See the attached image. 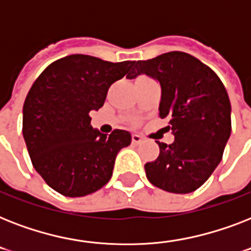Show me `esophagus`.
<instances>
[{
  "instance_id": "obj_1",
  "label": "esophagus",
  "mask_w": 251,
  "mask_h": 251,
  "mask_svg": "<svg viewBox=\"0 0 251 251\" xmlns=\"http://www.w3.org/2000/svg\"><path fill=\"white\" fill-rule=\"evenodd\" d=\"M131 141H133L134 145H138V143H141V142H142L141 135H138V134H133V135H131Z\"/></svg>"
}]
</instances>
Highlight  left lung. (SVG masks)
<instances>
[{
	"label": "left lung",
	"mask_w": 251,
	"mask_h": 251,
	"mask_svg": "<svg viewBox=\"0 0 251 251\" xmlns=\"http://www.w3.org/2000/svg\"><path fill=\"white\" fill-rule=\"evenodd\" d=\"M141 74L161 87L160 118H168L175 135L172 145L157 142L160 153L146 163L152 185L169 193L197 190L222 161L230 137V101L212 69L183 52H168L152 60L138 61L127 78Z\"/></svg>",
	"instance_id": "left-lung-1"
}]
</instances>
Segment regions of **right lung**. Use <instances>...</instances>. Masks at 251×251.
Masks as SVG:
<instances>
[{
  "label": "right lung",
  "instance_id": "add662e5",
  "mask_svg": "<svg viewBox=\"0 0 251 251\" xmlns=\"http://www.w3.org/2000/svg\"><path fill=\"white\" fill-rule=\"evenodd\" d=\"M135 61L109 62L86 54L54 61L33 82L23 105V138L33 168L65 197H84L112 177L118 151L131 143L125 130L109 135L91 126L109 87Z\"/></svg>",
  "mask_w": 251,
  "mask_h": 251
}]
</instances>
